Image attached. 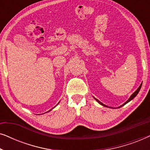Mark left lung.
I'll list each match as a JSON object with an SVG mask.
<instances>
[{
	"mask_svg": "<svg viewBox=\"0 0 150 150\" xmlns=\"http://www.w3.org/2000/svg\"><path fill=\"white\" fill-rule=\"evenodd\" d=\"M141 85H142V84H141V85H140V86H139V88H138V89H137V91H135V92H134V93H133L132 94V96H130V98H129V99H128V100H127V101H126V102H125V103H124V104H122V105H121L120 106H119V107H117V108H120V107H122V106H124V105H125V104H127V103H128V102H130V101H131V100H132L133 99V98H134V97H136V96L137 95V94H138V93H139V91H140V89H141ZM94 99H95V100H96V101H97V102H98V103H99V104H101V105H102V106H106V107H108V108H112V107H110V106H106V105H105V104H102L101 102H100V101H99V100H97V99H96V98H94Z\"/></svg>",
	"mask_w": 150,
	"mask_h": 150,
	"instance_id": "left-lung-1",
	"label": "left lung"
}]
</instances>
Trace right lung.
<instances>
[{"label": "right lung", "instance_id": "add662e5", "mask_svg": "<svg viewBox=\"0 0 150 150\" xmlns=\"http://www.w3.org/2000/svg\"><path fill=\"white\" fill-rule=\"evenodd\" d=\"M59 103H58V104H59ZM50 110H48V112H49V111H50Z\"/></svg>", "mask_w": 150, "mask_h": 150}]
</instances>
